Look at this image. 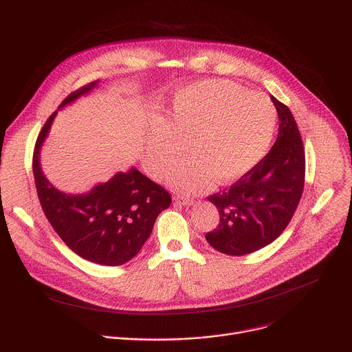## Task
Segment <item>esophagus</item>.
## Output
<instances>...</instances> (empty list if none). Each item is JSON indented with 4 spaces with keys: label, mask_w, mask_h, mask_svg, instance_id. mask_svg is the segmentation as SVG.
Listing matches in <instances>:
<instances>
[{
    "label": "esophagus",
    "mask_w": 352,
    "mask_h": 352,
    "mask_svg": "<svg viewBox=\"0 0 352 352\" xmlns=\"http://www.w3.org/2000/svg\"><path fill=\"white\" fill-rule=\"evenodd\" d=\"M174 200H175L177 204H179V205H182V206H193V204H195L193 199H190V197H184V196H175Z\"/></svg>",
    "instance_id": "esophagus-1"
}]
</instances>
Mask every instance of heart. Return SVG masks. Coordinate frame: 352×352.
I'll return each instance as SVG.
<instances>
[{
	"mask_svg": "<svg viewBox=\"0 0 352 352\" xmlns=\"http://www.w3.org/2000/svg\"><path fill=\"white\" fill-rule=\"evenodd\" d=\"M277 114L270 100L228 80L209 79L182 89L166 120L150 122L144 166L163 177L185 153L168 182L189 193L232 184L252 171L267 153Z\"/></svg>",
	"mask_w": 352,
	"mask_h": 352,
	"instance_id": "heart-1",
	"label": "heart"
}]
</instances>
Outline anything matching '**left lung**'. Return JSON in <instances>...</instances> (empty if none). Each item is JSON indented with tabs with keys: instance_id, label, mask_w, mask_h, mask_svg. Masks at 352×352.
<instances>
[{
	"instance_id": "left-lung-1",
	"label": "left lung",
	"mask_w": 352,
	"mask_h": 352,
	"mask_svg": "<svg viewBox=\"0 0 352 352\" xmlns=\"http://www.w3.org/2000/svg\"><path fill=\"white\" fill-rule=\"evenodd\" d=\"M270 98L280 120L270 152L228 190L208 197L219 210L220 223L206 234V241L226 255H248L272 243L291 221L302 196V139L289 109Z\"/></svg>"
}]
</instances>
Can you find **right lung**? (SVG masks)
<instances>
[{
    "label": "right lung",
    "instance_id": "obj_1",
    "mask_svg": "<svg viewBox=\"0 0 352 352\" xmlns=\"http://www.w3.org/2000/svg\"><path fill=\"white\" fill-rule=\"evenodd\" d=\"M98 80L71 93L58 110L90 93ZM57 116L44 124L34 147L33 174L45 217L61 239L80 258L103 266L129 262L147 241L157 216L168 209L170 193L135 167L117 173L85 193L56 188L41 170L40 153Z\"/></svg>",
    "mask_w": 352,
    "mask_h": 352
}]
</instances>
